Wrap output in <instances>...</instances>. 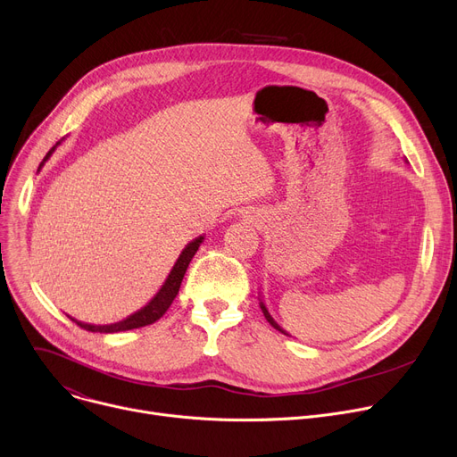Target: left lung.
Listing matches in <instances>:
<instances>
[{
	"label": "left lung",
	"mask_w": 457,
	"mask_h": 457,
	"mask_svg": "<svg viewBox=\"0 0 457 457\" xmlns=\"http://www.w3.org/2000/svg\"><path fill=\"white\" fill-rule=\"evenodd\" d=\"M259 305H261V311H262V314H264V318L268 320V323L273 327V328H278L279 332H283V334H287V337H288V332L285 330V328H281L279 325H278V321L276 320H273L271 316H270V312H268V309H266V305H264V303H262V299H261V303H259Z\"/></svg>",
	"instance_id": "8db88e82"
}]
</instances>
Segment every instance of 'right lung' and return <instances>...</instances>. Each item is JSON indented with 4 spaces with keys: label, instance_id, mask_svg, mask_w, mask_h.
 Segmentation results:
<instances>
[{
    "label": "right lung",
    "instance_id": "1",
    "mask_svg": "<svg viewBox=\"0 0 457 457\" xmlns=\"http://www.w3.org/2000/svg\"><path fill=\"white\" fill-rule=\"evenodd\" d=\"M58 145H60V141L47 152L44 162H42L40 167H38V170H40V169L44 167V163L51 158V154H53L54 148H56ZM202 242H204V235H200V237H196L195 240H191L189 245H187L184 250H181L178 261L174 262L170 273L167 276L165 283L162 285V288L158 290V294H156L154 297H152L143 309H139L137 312L130 314L129 318L120 320V321H117V323H110V325H91V323L77 321V320H73V318H70V320H73L79 327H82V328H86V330H91V332H120V330H132V328H139V327L152 325L154 321H158V320L167 312V309L170 307V303L174 301V297H176V294H178V290H179L181 279H184L186 271H187V266H189L191 259L195 257V253L198 252Z\"/></svg>",
    "mask_w": 457,
    "mask_h": 457
}]
</instances>
